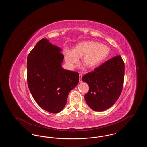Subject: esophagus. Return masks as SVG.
Instances as JSON below:
<instances>
[{
  "mask_svg": "<svg viewBox=\"0 0 147 147\" xmlns=\"http://www.w3.org/2000/svg\"><path fill=\"white\" fill-rule=\"evenodd\" d=\"M82 74H79V83H82Z\"/></svg>",
  "mask_w": 147,
  "mask_h": 147,
  "instance_id": "34e87169",
  "label": "esophagus"
}]
</instances>
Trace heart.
Listing matches in <instances>:
<instances>
[{"label": "heart", "mask_w": 147, "mask_h": 147, "mask_svg": "<svg viewBox=\"0 0 147 147\" xmlns=\"http://www.w3.org/2000/svg\"><path fill=\"white\" fill-rule=\"evenodd\" d=\"M110 53V49L105 45L93 41L80 42L73 50L64 51L65 61L68 67L73 68L82 57V63L88 69L98 67Z\"/></svg>", "instance_id": "b5f03b06"}]
</instances>
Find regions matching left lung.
<instances>
[{"instance_id": "obj_1", "label": "left lung", "mask_w": 147, "mask_h": 147, "mask_svg": "<svg viewBox=\"0 0 147 147\" xmlns=\"http://www.w3.org/2000/svg\"><path fill=\"white\" fill-rule=\"evenodd\" d=\"M124 75L123 61L117 56L82 77L89 84V90L84 98L92 110L101 112L116 102L122 90Z\"/></svg>"}]
</instances>
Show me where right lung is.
I'll list each match as a JSON object with an SVG mask.
<instances>
[{
  "label": "right lung",
  "mask_w": 147,
  "mask_h": 147,
  "mask_svg": "<svg viewBox=\"0 0 147 147\" xmlns=\"http://www.w3.org/2000/svg\"><path fill=\"white\" fill-rule=\"evenodd\" d=\"M62 49L42 38L27 59L28 88L37 104L53 113L61 112L79 80L78 73L62 67Z\"/></svg>",
  "instance_id": "1"
}]
</instances>
